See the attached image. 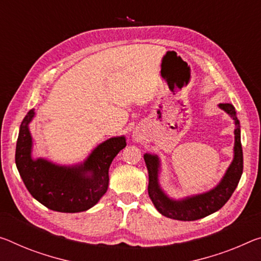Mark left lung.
<instances>
[{"instance_id": "left-lung-1", "label": "left lung", "mask_w": 261, "mask_h": 261, "mask_svg": "<svg viewBox=\"0 0 261 261\" xmlns=\"http://www.w3.org/2000/svg\"><path fill=\"white\" fill-rule=\"evenodd\" d=\"M221 109L229 114L236 124L234 129V147L233 160L227 168L221 182L209 192L189 196L182 200L169 198L164 190L160 188L158 174L160 161L156 155L145 153V160L148 171V196L153 202L156 210L164 216L177 221H196L208 215L220 210L232 195L237 188L239 180L243 174V150L241 143V127L236 115L234 107L231 103H220Z\"/></svg>"}]
</instances>
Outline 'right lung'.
I'll return each instance as SVG.
<instances>
[{
	"label": "right lung",
	"instance_id": "1",
	"mask_svg": "<svg viewBox=\"0 0 261 261\" xmlns=\"http://www.w3.org/2000/svg\"><path fill=\"white\" fill-rule=\"evenodd\" d=\"M31 109L19 127L16 144V166L29 193L46 208L59 213H80L92 208L105 195L109 185V167L126 146L124 136L100 144L80 165L59 166L45 159H34L29 123Z\"/></svg>",
	"mask_w": 261,
	"mask_h": 261
}]
</instances>
